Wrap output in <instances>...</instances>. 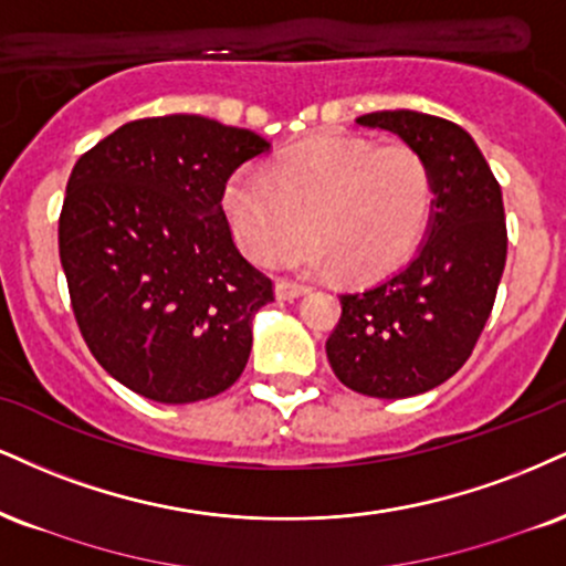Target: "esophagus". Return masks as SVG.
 I'll return each instance as SVG.
<instances>
[{
    "label": "esophagus",
    "mask_w": 566,
    "mask_h": 566,
    "mask_svg": "<svg viewBox=\"0 0 566 566\" xmlns=\"http://www.w3.org/2000/svg\"><path fill=\"white\" fill-rule=\"evenodd\" d=\"M308 292L305 284H297V282H290V279H279L276 282V297L279 301H295V297H301Z\"/></svg>",
    "instance_id": "esophagus-1"
}]
</instances>
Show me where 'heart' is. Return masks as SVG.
Segmentation results:
<instances>
[{"mask_svg": "<svg viewBox=\"0 0 566 566\" xmlns=\"http://www.w3.org/2000/svg\"><path fill=\"white\" fill-rule=\"evenodd\" d=\"M432 200V171L417 149L324 136L279 158L271 171H237L223 189V213L253 261L279 255L295 269H339L360 282L390 274L417 250ZM305 222L312 234L285 249Z\"/></svg>", "mask_w": 566, "mask_h": 566, "instance_id": "obj_1", "label": "heart"}]
</instances>
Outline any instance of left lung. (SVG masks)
I'll use <instances>...</instances> for the list:
<instances>
[{
  "instance_id": "left-lung-1",
  "label": "left lung",
  "mask_w": 566,
  "mask_h": 566,
  "mask_svg": "<svg viewBox=\"0 0 566 566\" xmlns=\"http://www.w3.org/2000/svg\"><path fill=\"white\" fill-rule=\"evenodd\" d=\"M417 149L434 181L430 234L413 261L369 290L339 295L326 339L332 371L369 398H408L451 379L485 329L506 265L501 184L464 128L438 115L356 118Z\"/></svg>"
}]
</instances>
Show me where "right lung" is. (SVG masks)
I'll return each mask as SVG.
<instances>
[{
  "mask_svg": "<svg viewBox=\"0 0 566 566\" xmlns=\"http://www.w3.org/2000/svg\"><path fill=\"white\" fill-rule=\"evenodd\" d=\"M269 149L202 115L124 124L81 155L60 210V261L86 348L158 403L213 398L240 379L274 282L237 248L223 189Z\"/></svg>",
  "mask_w": 566,
  "mask_h": 566,
  "instance_id": "right-lung-1",
  "label": "right lung"
}]
</instances>
